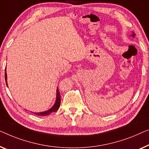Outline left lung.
Returning a JSON list of instances; mask_svg holds the SVG:
<instances>
[{
  "mask_svg": "<svg viewBox=\"0 0 149 149\" xmlns=\"http://www.w3.org/2000/svg\"><path fill=\"white\" fill-rule=\"evenodd\" d=\"M132 36H134V34H133Z\"/></svg>",
  "mask_w": 149,
  "mask_h": 149,
  "instance_id": "1",
  "label": "left lung"
}]
</instances>
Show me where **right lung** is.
<instances>
[{
    "label": "right lung",
    "mask_w": 149,
    "mask_h": 149,
    "mask_svg": "<svg viewBox=\"0 0 149 149\" xmlns=\"http://www.w3.org/2000/svg\"><path fill=\"white\" fill-rule=\"evenodd\" d=\"M5 80H6V84H7V74L5 73ZM60 104H61V95H60V93L58 91V89L56 90V102L54 103V106L52 107L51 109H49L47 111H45V112H41V113H34L36 115H38V116H47V115H49L52 113L54 111H56L60 107Z\"/></svg>",
    "instance_id": "1"
}]
</instances>
